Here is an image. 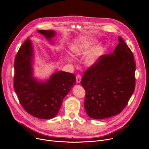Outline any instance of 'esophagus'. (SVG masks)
Returning <instances> with one entry per match:
<instances>
[{
  "label": "esophagus",
  "mask_w": 149,
  "mask_h": 149,
  "mask_svg": "<svg viewBox=\"0 0 149 149\" xmlns=\"http://www.w3.org/2000/svg\"><path fill=\"white\" fill-rule=\"evenodd\" d=\"M76 81L77 83H80L81 81V76L79 74L77 75L76 76Z\"/></svg>",
  "instance_id": "34e87169"
}]
</instances>
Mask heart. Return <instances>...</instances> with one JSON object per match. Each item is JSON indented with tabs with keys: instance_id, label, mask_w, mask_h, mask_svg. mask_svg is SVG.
Segmentation results:
<instances>
[{
	"instance_id": "obj_1",
	"label": "heart",
	"mask_w": 149,
	"mask_h": 149,
	"mask_svg": "<svg viewBox=\"0 0 149 149\" xmlns=\"http://www.w3.org/2000/svg\"><path fill=\"white\" fill-rule=\"evenodd\" d=\"M96 43L95 39H79L72 43L70 48L75 56H81L87 54ZM104 47L99 44L87 56L85 59V63L88 67H93L98 62L100 56L102 55Z\"/></svg>"
}]
</instances>
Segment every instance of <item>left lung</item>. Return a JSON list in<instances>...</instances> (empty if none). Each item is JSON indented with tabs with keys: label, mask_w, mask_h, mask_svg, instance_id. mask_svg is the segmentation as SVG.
<instances>
[{
	"label": "left lung",
	"mask_w": 149,
	"mask_h": 149,
	"mask_svg": "<svg viewBox=\"0 0 149 149\" xmlns=\"http://www.w3.org/2000/svg\"><path fill=\"white\" fill-rule=\"evenodd\" d=\"M118 41L113 52L101 56L81 79V86L86 90L85 110L91 118L102 119L118 114L134 91V56L120 36Z\"/></svg>",
	"instance_id": "1"
}]
</instances>
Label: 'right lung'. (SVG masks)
<instances>
[{"label":"right lung","mask_w":149,"mask_h":149,"mask_svg":"<svg viewBox=\"0 0 149 149\" xmlns=\"http://www.w3.org/2000/svg\"><path fill=\"white\" fill-rule=\"evenodd\" d=\"M52 44L54 31L38 30ZM34 51L29 37L20 47L14 63V88L20 104L35 117L51 119L55 117L63 98L68 94L76 79L75 75L62 71L55 72L48 79L42 81L33 76Z\"/></svg>","instance_id":"add662e5"}]
</instances>
